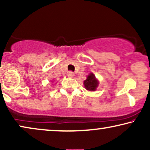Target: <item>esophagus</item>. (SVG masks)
I'll return each instance as SVG.
<instances>
[{
    "label": "esophagus",
    "instance_id": "obj_1",
    "mask_svg": "<svg viewBox=\"0 0 150 150\" xmlns=\"http://www.w3.org/2000/svg\"><path fill=\"white\" fill-rule=\"evenodd\" d=\"M67 75H68V77H73L74 73L72 71H70V72H69V73H68Z\"/></svg>",
    "mask_w": 150,
    "mask_h": 150
}]
</instances>
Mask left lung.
Returning <instances> with one entry per match:
<instances>
[{
	"label": "left lung",
	"instance_id": "8db88e82",
	"mask_svg": "<svg viewBox=\"0 0 150 150\" xmlns=\"http://www.w3.org/2000/svg\"><path fill=\"white\" fill-rule=\"evenodd\" d=\"M84 87L86 90L90 91H94L96 90L97 87L99 84L98 80L96 78V76L94 75L93 73H91L87 76L86 80L84 81Z\"/></svg>",
	"mask_w": 150,
	"mask_h": 150
}]
</instances>
